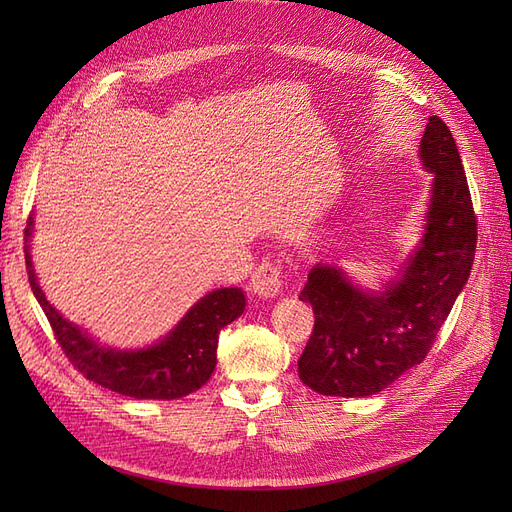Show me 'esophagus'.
<instances>
[{
	"label": "esophagus",
	"instance_id": "34e87169",
	"mask_svg": "<svg viewBox=\"0 0 512 512\" xmlns=\"http://www.w3.org/2000/svg\"><path fill=\"white\" fill-rule=\"evenodd\" d=\"M282 290V269L275 262H262L252 277V292L258 299H275Z\"/></svg>",
	"mask_w": 512,
	"mask_h": 512
}]
</instances>
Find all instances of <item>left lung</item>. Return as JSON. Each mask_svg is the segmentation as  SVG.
I'll list each match as a JSON object with an SVG mask.
<instances>
[{"label":"left lung","instance_id":"8db88e82","mask_svg":"<svg viewBox=\"0 0 512 512\" xmlns=\"http://www.w3.org/2000/svg\"><path fill=\"white\" fill-rule=\"evenodd\" d=\"M431 175L421 239L378 288L356 284L335 262L307 273L299 299L312 303L314 333L299 378L331 397H369L421 363L459 294L476 250V218L455 138L429 117L418 145Z\"/></svg>","mask_w":512,"mask_h":512}]
</instances>
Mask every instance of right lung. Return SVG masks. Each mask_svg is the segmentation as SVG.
<instances>
[{
  "mask_svg": "<svg viewBox=\"0 0 512 512\" xmlns=\"http://www.w3.org/2000/svg\"><path fill=\"white\" fill-rule=\"evenodd\" d=\"M34 213L25 228L29 284L49 318L61 350L81 374L134 399H179L207 384L218 365V335L245 309L241 288H215L200 297L166 335L143 348H111L61 316L38 282L32 262Z\"/></svg>",
  "mask_w": 512,
  "mask_h": 512,
  "instance_id": "add662e5",
  "label": "right lung"
}]
</instances>
